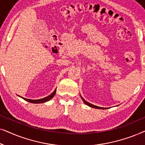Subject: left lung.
<instances>
[{"label":"left lung","mask_w":145,"mask_h":145,"mask_svg":"<svg viewBox=\"0 0 145 145\" xmlns=\"http://www.w3.org/2000/svg\"><path fill=\"white\" fill-rule=\"evenodd\" d=\"M80 97H81V98H82L83 102H84L85 104H86L87 106L91 107V108H96V109H100V110H106V109H108V108H102V107H99V106H94V105H93L92 104H90V103H89V102H86V101H85L84 99L83 98L82 96H81V95H80Z\"/></svg>","instance_id":"left-lung-1"}]
</instances>
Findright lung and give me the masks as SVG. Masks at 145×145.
Returning <instances> with one entry per match:
<instances>
[{
    "label": "right lung",
    "instance_id": "1",
    "mask_svg": "<svg viewBox=\"0 0 145 145\" xmlns=\"http://www.w3.org/2000/svg\"><path fill=\"white\" fill-rule=\"evenodd\" d=\"M55 92H56V89L54 90V92H53L52 94H51L49 96L45 97V98H41V99H39V100H31V99H27V98H23V97H21L18 96L19 97H20L24 100L27 101V102H30V103H33V104H41V103H44V102H46L47 101L50 100L51 98H53V97H54L55 94Z\"/></svg>",
    "mask_w": 145,
    "mask_h": 145
}]
</instances>
